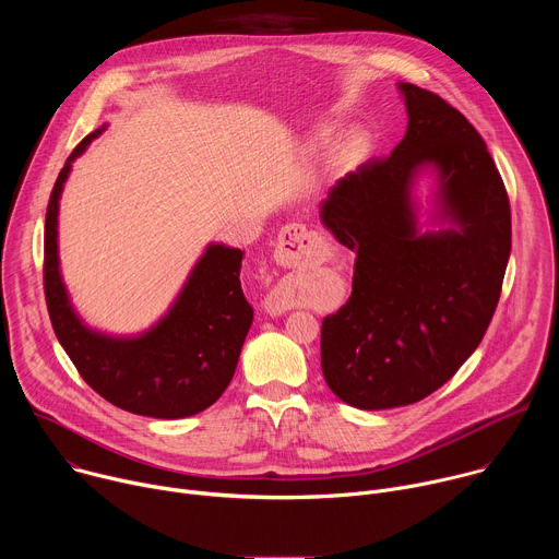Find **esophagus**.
Wrapping results in <instances>:
<instances>
[{"label":"esophagus","mask_w":559,"mask_h":559,"mask_svg":"<svg viewBox=\"0 0 559 559\" xmlns=\"http://www.w3.org/2000/svg\"><path fill=\"white\" fill-rule=\"evenodd\" d=\"M323 257H325V238L321 234L309 231L305 225H298V223H292L281 231L276 250H274V259L283 267H302V265L321 261ZM263 307L270 316H281L294 309V298L283 285H276L265 296Z\"/></svg>","instance_id":"esophagus-1"}]
</instances>
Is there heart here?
I'll use <instances>...</instances> for the list:
<instances>
[{
  "mask_svg": "<svg viewBox=\"0 0 559 559\" xmlns=\"http://www.w3.org/2000/svg\"><path fill=\"white\" fill-rule=\"evenodd\" d=\"M330 141H332V128H323V130L316 132L311 145H313V147H323V145H328ZM356 150H358L356 139H349V141H345L343 145H338V150H336L334 156H332V170H345V168L354 162Z\"/></svg>",
  "mask_w": 559,
  "mask_h": 559,
  "instance_id": "obj_1",
  "label": "heart"
}]
</instances>
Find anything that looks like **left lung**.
I'll list each match as a JSON object with an SVG mask.
<instances>
[{"mask_svg":"<svg viewBox=\"0 0 559 559\" xmlns=\"http://www.w3.org/2000/svg\"><path fill=\"white\" fill-rule=\"evenodd\" d=\"M397 91L405 139L321 203L325 227L356 252L352 296L323 321L321 367L343 403L367 412L414 405L462 367L511 254L509 197L483 136L438 95ZM423 174L435 179L429 228L415 199Z\"/></svg>","mask_w":559,"mask_h":559,"instance_id":"obj_1","label":"left lung"}]
</instances>
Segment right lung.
Instances as JSON below:
<instances>
[{"label":"right lung","instance_id":"add662e5","mask_svg":"<svg viewBox=\"0 0 559 559\" xmlns=\"http://www.w3.org/2000/svg\"><path fill=\"white\" fill-rule=\"evenodd\" d=\"M106 130L79 143L55 181L44 234V287L57 341L82 378L115 407L162 420L194 416L227 389L254 309L241 289L243 252L210 243L158 321L130 336L84 323L59 270V199L74 158Z\"/></svg>","mask_w":559,"mask_h":559}]
</instances>
